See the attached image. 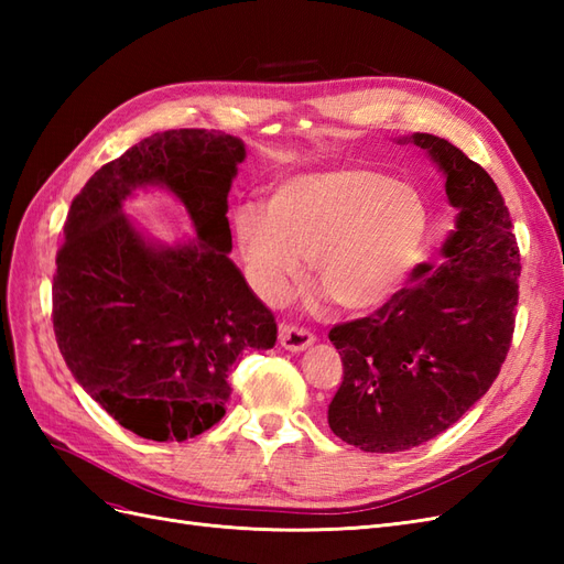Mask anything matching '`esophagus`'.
<instances>
[{
    "label": "esophagus",
    "instance_id": "obj_1",
    "mask_svg": "<svg viewBox=\"0 0 564 564\" xmlns=\"http://www.w3.org/2000/svg\"><path fill=\"white\" fill-rule=\"evenodd\" d=\"M313 340H315V336L308 329L294 327V324H282V327H280V344L286 350L301 352V350L308 348Z\"/></svg>",
    "mask_w": 564,
    "mask_h": 564
}]
</instances>
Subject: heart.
<instances>
[{
  "instance_id": "1",
  "label": "heart",
  "mask_w": 564,
  "mask_h": 564,
  "mask_svg": "<svg viewBox=\"0 0 564 564\" xmlns=\"http://www.w3.org/2000/svg\"><path fill=\"white\" fill-rule=\"evenodd\" d=\"M232 230L249 278L268 301L286 296L313 261L319 286L346 311L395 296L416 268L429 212L421 195L373 169H327L289 178L268 209L242 204Z\"/></svg>"
}]
</instances>
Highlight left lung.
Masks as SVG:
<instances>
[{
	"mask_svg": "<svg viewBox=\"0 0 564 564\" xmlns=\"http://www.w3.org/2000/svg\"><path fill=\"white\" fill-rule=\"evenodd\" d=\"M409 141L445 174L456 230L437 268L416 265L377 313L329 332L344 360L329 429L373 454L419 447L454 425L499 377L516 329L522 265L497 183L440 135Z\"/></svg>",
	"mask_w": 564,
	"mask_h": 564,
	"instance_id": "obj_1",
	"label": "left lung"
}]
</instances>
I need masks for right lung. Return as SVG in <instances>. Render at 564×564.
<instances>
[{
	"label": "right lung",
	"mask_w": 564,
	"mask_h": 564,
	"mask_svg": "<svg viewBox=\"0 0 564 564\" xmlns=\"http://www.w3.org/2000/svg\"><path fill=\"white\" fill-rule=\"evenodd\" d=\"M245 143L224 131L152 133L73 199L56 253L54 332L77 383L127 431L183 442L226 414L230 369L278 324L230 259L228 193ZM169 186L198 237L152 246L123 216L135 186Z\"/></svg>",
	"instance_id": "obj_1"
}]
</instances>
